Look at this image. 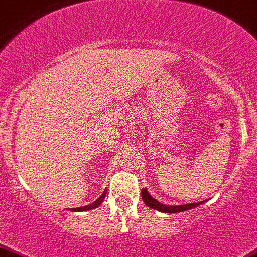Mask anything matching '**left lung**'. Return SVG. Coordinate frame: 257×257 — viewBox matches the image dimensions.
Masks as SVG:
<instances>
[{"label": "left lung", "mask_w": 257, "mask_h": 257, "mask_svg": "<svg viewBox=\"0 0 257 257\" xmlns=\"http://www.w3.org/2000/svg\"><path fill=\"white\" fill-rule=\"evenodd\" d=\"M141 196H142V199H144L145 204L147 205L148 207H151V209H154V210H158L160 211V212H166V213H177V212H183V211H186V210H191L193 209V207H196L198 205H200V204L205 203V200L204 201H198V203H192V204H185V205H165V204H161L159 203L157 199H154L151 194L148 193L147 188H142L141 191Z\"/></svg>", "instance_id": "left-lung-1"}]
</instances>
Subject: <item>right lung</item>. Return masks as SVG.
I'll return each mask as SVG.
<instances>
[{"instance_id":"1","label":"right lung","mask_w":257,"mask_h":257,"mask_svg":"<svg viewBox=\"0 0 257 257\" xmlns=\"http://www.w3.org/2000/svg\"><path fill=\"white\" fill-rule=\"evenodd\" d=\"M105 194H106V191H104V192L102 193V196H100L98 199H97L96 201H93L92 204H90V205H86V206H83V207H78V211H84V210H91V209H96L97 206L100 205V203H102L103 200H104L105 198Z\"/></svg>"}]
</instances>
